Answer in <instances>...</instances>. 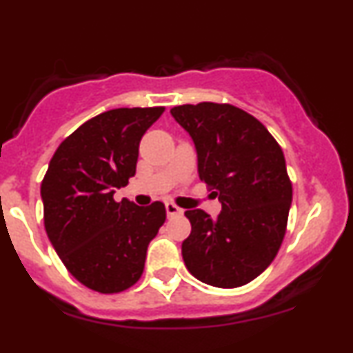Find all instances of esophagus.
I'll list each match as a JSON object with an SVG mask.
<instances>
[{
  "label": "esophagus",
  "instance_id": "obj_1",
  "mask_svg": "<svg viewBox=\"0 0 353 353\" xmlns=\"http://www.w3.org/2000/svg\"><path fill=\"white\" fill-rule=\"evenodd\" d=\"M165 210H168V216L169 217L181 216V214H182V209L179 208V205L174 204V202H168V204H165Z\"/></svg>",
  "mask_w": 353,
  "mask_h": 353
}]
</instances>
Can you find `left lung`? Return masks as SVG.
Masks as SVG:
<instances>
[{"label": "left lung", "mask_w": 353, "mask_h": 353, "mask_svg": "<svg viewBox=\"0 0 353 353\" xmlns=\"http://www.w3.org/2000/svg\"><path fill=\"white\" fill-rule=\"evenodd\" d=\"M174 119L192 137L202 182L216 189L217 217L185 210L192 230L182 259L201 282L236 289L272 264L287 230L292 182L282 148L267 128L228 103L182 104Z\"/></svg>", "instance_id": "8db88e82"}]
</instances>
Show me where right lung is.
<instances>
[{
  "label": "right lung",
  "instance_id": "add662e5",
  "mask_svg": "<svg viewBox=\"0 0 353 353\" xmlns=\"http://www.w3.org/2000/svg\"><path fill=\"white\" fill-rule=\"evenodd\" d=\"M164 109L119 108L91 117L59 144L44 174L48 237L72 277L96 292H123L139 281L149 242L165 221L163 202L139 208L112 197L136 174L141 139Z\"/></svg>",
  "mask_w": 353,
  "mask_h": 353
}]
</instances>
